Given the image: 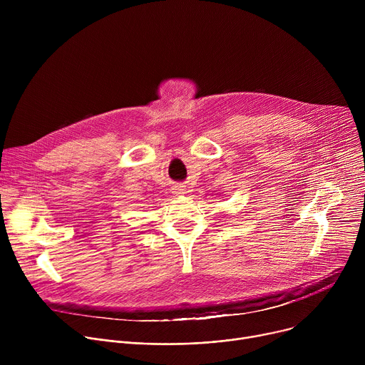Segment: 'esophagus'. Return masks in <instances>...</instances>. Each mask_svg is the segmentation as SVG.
<instances>
[{
    "mask_svg": "<svg viewBox=\"0 0 365 365\" xmlns=\"http://www.w3.org/2000/svg\"><path fill=\"white\" fill-rule=\"evenodd\" d=\"M173 193L176 195V196H182V195H186V186H183V185H176V186H173Z\"/></svg>",
    "mask_w": 365,
    "mask_h": 365,
    "instance_id": "1",
    "label": "esophagus"
}]
</instances>
